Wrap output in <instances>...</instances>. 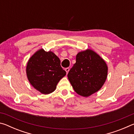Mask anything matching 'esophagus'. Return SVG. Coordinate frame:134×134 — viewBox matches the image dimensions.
<instances>
[{"instance_id":"1","label":"esophagus","mask_w":134,"mask_h":134,"mask_svg":"<svg viewBox=\"0 0 134 134\" xmlns=\"http://www.w3.org/2000/svg\"><path fill=\"white\" fill-rule=\"evenodd\" d=\"M65 71H66V72H67V74L68 73V72H69V70H70V68H69V67H67V68H66V69H65Z\"/></svg>"}]
</instances>
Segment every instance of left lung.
<instances>
[{"instance_id": "1", "label": "left lung", "mask_w": 134, "mask_h": 134, "mask_svg": "<svg viewBox=\"0 0 134 134\" xmlns=\"http://www.w3.org/2000/svg\"><path fill=\"white\" fill-rule=\"evenodd\" d=\"M107 74L105 61L93 51L87 49L77 54L76 63L67 77L77 93L88 97L100 89Z\"/></svg>"}]
</instances>
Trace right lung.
I'll return each mask as SVG.
<instances>
[{
    "label": "right lung",
    "instance_id": "right-lung-1",
    "mask_svg": "<svg viewBox=\"0 0 134 134\" xmlns=\"http://www.w3.org/2000/svg\"><path fill=\"white\" fill-rule=\"evenodd\" d=\"M26 71L31 85L45 94L53 92L59 81L66 74L61 67L58 57L53 52H46L43 49L36 52L30 58Z\"/></svg>",
    "mask_w": 134,
    "mask_h": 134
}]
</instances>
